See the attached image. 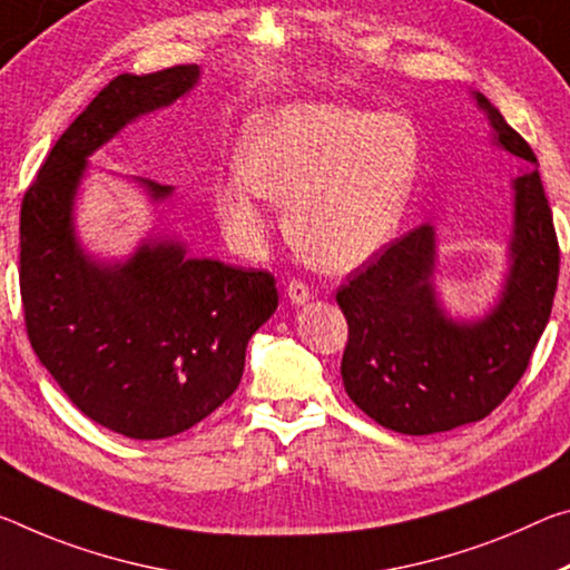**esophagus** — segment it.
Listing matches in <instances>:
<instances>
[{
	"label": "esophagus",
	"instance_id": "1",
	"mask_svg": "<svg viewBox=\"0 0 570 570\" xmlns=\"http://www.w3.org/2000/svg\"><path fill=\"white\" fill-rule=\"evenodd\" d=\"M286 294H288V302L296 304V306L306 304V302H309V296H312L309 286H306L304 282H288V286H286Z\"/></svg>",
	"mask_w": 570,
	"mask_h": 570
}]
</instances>
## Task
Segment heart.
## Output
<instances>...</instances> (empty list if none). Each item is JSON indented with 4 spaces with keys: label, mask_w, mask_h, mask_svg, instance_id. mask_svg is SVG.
I'll list each match as a JSON object with an SVG mask.
<instances>
[{
    "label": "heart",
    "mask_w": 570,
    "mask_h": 570,
    "mask_svg": "<svg viewBox=\"0 0 570 570\" xmlns=\"http://www.w3.org/2000/svg\"><path fill=\"white\" fill-rule=\"evenodd\" d=\"M419 167V139L399 114L340 104H292L253 121L238 144L236 177L215 185V210L243 248L266 233L261 197L288 203V236L332 274L367 264L403 220Z\"/></svg>",
    "instance_id": "b5f03b06"
}]
</instances>
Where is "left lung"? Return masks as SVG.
<instances>
[{
	"label": "left lung",
	"mask_w": 570,
	"mask_h": 570,
	"mask_svg": "<svg viewBox=\"0 0 570 570\" xmlns=\"http://www.w3.org/2000/svg\"><path fill=\"white\" fill-rule=\"evenodd\" d=\"M497 149L530 161L512 179V236L497 302L476 320L444 309L433 284L436 228L391 243L337 292L350 337L345 391L381 426L426 436L482 421L528 370L558 286V240L538 159L482 94H472Z\"/></svg>",
	"instance_id": "8db88e82"
}]
</instances>
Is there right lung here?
<instances>
[{"label": "right lung", "instance_id": "right-lung-1", "mask_svg": "<svg viewBox=\"0 0 570 570\" xmlns=\"http://www.w3.org/2000/svg\"><path fill=\"white\" fill-rule=\"evenodd\" d=\"M200 66L114 78L50 149L24 193L20 292L27 337L80 413L129 439H167L236 391L248 340L278 306L274 276L189 258L151 233L124 261L80 246L76 197L88 157L141 116L200 83ZM149 200L169 185L134 177Z\"/></svg>", "mask_w": 570, "mask_h": 570}]
</instances>
